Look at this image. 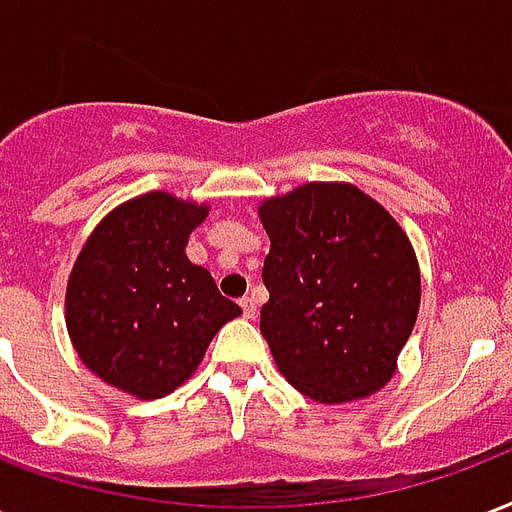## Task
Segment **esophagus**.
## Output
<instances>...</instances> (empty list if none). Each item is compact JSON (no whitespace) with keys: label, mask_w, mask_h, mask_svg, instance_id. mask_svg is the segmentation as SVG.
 Returning <instances> with one entry per match:
<instances>
[{"label":"esophagus","mask_w":512,"mask_h":512,"mask_svg":"<svg viewBox=\"0 0 512 512\" xmlns=\"http://www.w3.org/2000/svg\"><path fill=\"white\" fill-rule=\"evenodd\" d=\"M241 308H244V317L255 319V314H257L255 298H241Z\"/></svg>","instance_id":"34e87169"}]
</instances>
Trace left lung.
<instances>
[{
  "label": "left lung",
  "instance_id": "obj_1",
  "mask_svg": "<svg viewBox=\"0 0 512 512\" xmlns=\"http://www.w3.org/2000/svg\"><path fill=\"white\" fill-rule=\"evenodd\" d=\"M257 214L271 239L260 333L282 376L327 405L378 392L395 376L421 303L405 230L346 182H308Z\"/></svg>",
  "mask_w": 512,
  "mask_h": 512
}]
</instances>
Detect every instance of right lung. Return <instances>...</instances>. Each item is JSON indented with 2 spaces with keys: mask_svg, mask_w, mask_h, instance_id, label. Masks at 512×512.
I'll return each instance as SVG.
<instances>
[{
  "mask_svg": "<svg viewBox=\"0 0 512 512\" xmlns=\"http://www.w3.org/2000/svg\"><path fill=\"white\" fill-rule=\"evenodd\" d=\"M209 206L152 190L104 217L66 284V330L101 381L158 400L193 376L241 308L187 260V236Z\"/></svg>",
  "mask_w": 512,
  "mask_h": 512,
  "instance_id": "1",
  "label": "right lung"
}]
</instances>
